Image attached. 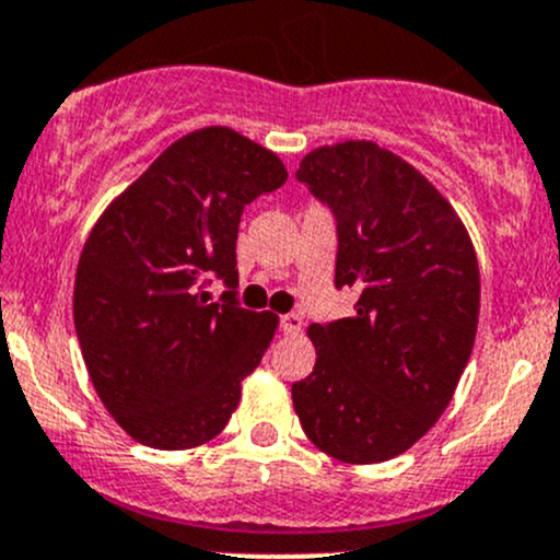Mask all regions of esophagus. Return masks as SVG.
<instances>
[{
	"label": "esophagus",
	"mask_w": 560,
	"mask_h": 560,
	"mask_svg": "<svg viewBox=\"0 0 560 560\" xmlns=\"http://www.w3.org/2000/svg\"><path fill=\"white\" fill-rule=\"evenodd\" d=\"M281 330H284L287 336H295V332L303 330V319L298 314H284L281 316Z\"/></svg>",
	"instance_id": "esophagus-1"
}]
</instances>
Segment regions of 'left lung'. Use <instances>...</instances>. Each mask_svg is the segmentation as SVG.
I'll use <instances>...</instances> for the list:
<instances>
[{
	"instance_id": "8db88e82",
	"label": "left lung",
	"mask_w": 560,
	"mask_h": 560,
	"mask_svg": "<svg viewBox=\"0 0 560 560\" xmlns=\"http://www.w3.org/2000/svg\"><path fill=\"white\" fill-rule=\"evenodd\" d=\"M298 180L336 213V287L358 306L308 327L316 363L292 385L295 415L336 460H389L444 415L471 358L477 252L447 197L374 140L308 151Z\"/></svg>"
}]
</instances>
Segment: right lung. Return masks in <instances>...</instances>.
Masks as SVG:
<instances>
[{
  "instance_id": "add662e5",
  "label": "right lung",
  "mask_w": 560,
  "mask_h": 560,
  "mask_svg": "<svg viewBox=\"0 0 560 560\" xmlns=\"http://www.w3.org/2000/svg\"><path fill=\"white\" fill-rule=\"evenodd\" d=\"M284 180L273 151L202 127L167 145L94 222L72 319L89 380L135 442L200 447L233 417L279 316L235 306L233 292L208 303V279L238 284L244 206Z\"/></svg>"
}]
</instances>
